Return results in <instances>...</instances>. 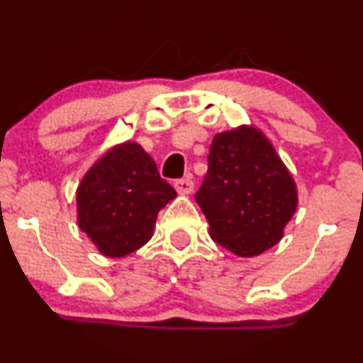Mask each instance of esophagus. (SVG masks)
I'll return each instance as SVG.
<instances>
[{
	"label": "esophagus",
	"mask_w": 363,
	"mask_h": 363,
	"mask_svg": "<svg viewBox=\"0 0 363 363\" xmlns=\"http://www.w3.org/2000/svg\"><path fill=\"white\" fill-rule=\"evenodd\" d=\"M174 187H176L179 194H191V191H193L194 187V182L191 181V179H179V181L174 182Z\"/></svg>",
	"instance_id": "esophagus-1"
}]
</instances>
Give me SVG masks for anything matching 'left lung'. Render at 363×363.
<instances>
[{
    "label": "left lung",
    "mask_w": 363,
    "mask_h": 363,
    "mask_svg": "<svg viewBox=\"0 0 363 363\" xmlns=\"http://www.w3.org/2000/svg\"><path fill=\"white\" fill-rule=\"evenodd\" d=\"M210 235L237 256L268 251L297 210V186L269 140L252 126L215 135L194 196Z\"/></svg>",
    "instance_id": "8db88e82"
}]
</instances>
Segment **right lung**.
Wrapping results in <instances>:
<instances>
[{"instance_id":"right-lung-1","label":"right lung","mask_w":363,"mask_h":363,"mask_svg":"<svg viewBox=\"0 0 363 363\" xmlns=\"http://www.w3.org/2000/svg\"><path fill=\"white\" fill-rule=\"evenodd\" d=\"M176 196L153 158L126 141L99 158L82 179L78 227L104 256H128L152 239L158 211Z\"/></svg>"}]
</instances>
